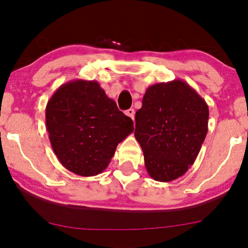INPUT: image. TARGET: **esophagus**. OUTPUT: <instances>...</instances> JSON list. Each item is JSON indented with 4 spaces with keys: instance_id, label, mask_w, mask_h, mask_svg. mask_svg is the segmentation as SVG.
Segmentation results:
<instances>
[{
    "instance_id": "esophagus-1",
    "label": "esophagus",
    "mask_w": 248,
    "mask_h": 248,
    "mask_svg": "<svg viewBox=\"0 0 248 248\" xmlns=\"http://www.w3.org/2000/svg\"><path fill=\"white\" fill-rule=\"evenodd\" d=\"M124 114L127 115L128 117H130V118H131V119H133V118H134V109H133V108L127 109V110L124 111Z\"/></svg>"
}]
</instances>
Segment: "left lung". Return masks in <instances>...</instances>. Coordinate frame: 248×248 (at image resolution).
<instances>
[{
    "label": "left lung",
    "mask_w": 248,
    "mask_h": 248,
    "mask_svg": "<svg viewBox=\"0 0 248 248\" xmlns=\"http://www.w3.org/2000/svg\"><path fill=\"white\" fill-rule=\"evenodd\" d=\"M208 119L205 100L183 79L146 90L136 112L134 137L151 177L167 183L186 173L207 136Z\"/></svg>",
    "instance_id": "8db88e82"
}]
</instances>
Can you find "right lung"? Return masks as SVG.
<instances>
[{"label": "right lung", "mask_w": 248, "mask_h": 248, "mask_svg": "<svg viewBox=\"0 0 248 248\" xmlns=\"http://www.w3.org/2000/svg\"><path fill=\"white\" fill-rule=\"evenodd\" d=\"M46 127L61 164L84 177L103 173L117 145L134 129L98 82L85 79L54 92L46 107Z\"/></svg>", "instance_id": "obj_1"}]
</instances>
